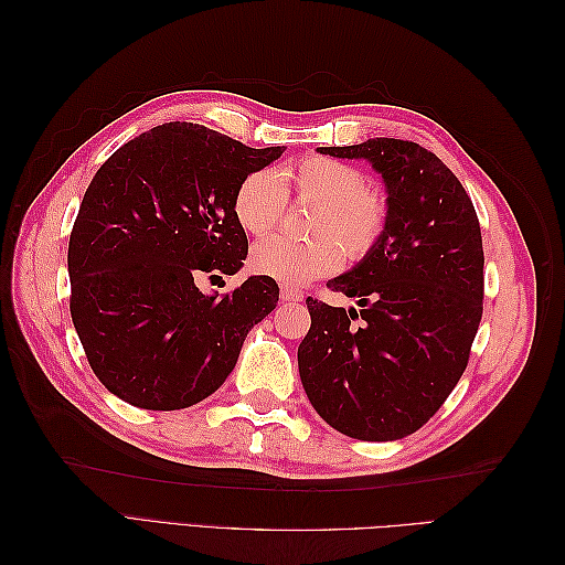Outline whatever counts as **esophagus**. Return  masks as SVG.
I'll list each match as a JSON object with an SVG mask.
<instances>
[{"instance_id": "esophagus-1", "label": "esophagus", "mask_w": 565, "mask_h": 565, "mask_svg": "<svg viewBox=\"0 0 565 565\" xmlns=\"http://www.w3.org/2000/svg\"><path fill=\"white\" fill-rule=\"evenodd\" d=\"M280 297H282V301H285V303H297V301H303V292H301V289L287 287V285L280 289Z\"/></svg>"}]
</instances>
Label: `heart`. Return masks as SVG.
I'll return each instance as SVG.
<instances>
[{
    "label": "heart",
    "instance_id": "obj_1",
    "mask_svg": "<svg viewBox=\"0 0 565 565\" xmlns=\"http://www.w3.org/2000/svg\"><path fill=\"white\" fill-rule=\"evenodd\" d=\"M282 180L301 200L318 202L311 218L316 237L292 241L276 235L262 241L252 249L254 273L285 285H303L334 273L344 252L351 262H361L377 249L391 221L388 195L384 188L367 183L355 164L330 156H306L282 179L270 169H256L237 183L233 214L247 233L268 235L280 226L289 200Z\"/></svg>",
    "mask_w": 565,
    "mask_h": 565
}]
</instances>
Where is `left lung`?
I'll list each match as a JSON object with an SVG mask.
<instances>
[{"instance_id":"left-lung-1","label":"left lung","mask_w":565,"mask_h":565,"mask_svg":"<svg viewBox=\"0 0 565 565\" xmlns=\"http://www.w3.org/2000/svg\"><path fill=\"white\" fill-rule=\"evenodd\" d=\"M382 174L391 221L353 270L328 282L355 299H306L299 374L316 413L358 440H396L429 422L467 370L483 316V241L465 185L431 150L401 139L320 148Z\"/></svg>"}]
</instances>
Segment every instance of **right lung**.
Segmentation results:
<instances>
[{
  "instance_id": "add662e5",
  "label": "right lung",
  "mask_w": 565,
  "mask_h": 565,
  "mask_svg": "<svg viewBox=\"0 0 565 565\" xmlns=\"http://www.w3.org/2000/svg\"><path fill=\"white\" fill-rule=\"evenodd\" d=\"M193 122H167L117 148L82 198L67 245L71 316L110 393L146 409L191 407L226 382L243 341L276 309V280L252 276L204 295L200 276H233L247 235L233 193L282 156Z\"/></svg>"
}]
</instances>
